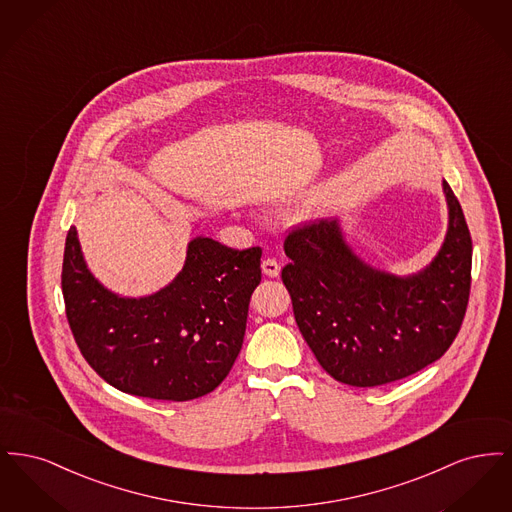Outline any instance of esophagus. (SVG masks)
Wrapping results in <instances>:
<instances>
[{
    "instance_id": "1",
    "label": "esophagus",
    "mask_w": 512,
    "mask_h": 512,
    "mask_svg": "<svg viewBox=\"0 0 512 512\" xmlns=\"http://www.w3.org/2000/svg\"><path fill=\"white\" fill-rule=\"evenodd\" d=\"M261 267H263V272L267 274L268 278L280 276V263L276 259H265Z\"/></svg>"
}]
</instances>
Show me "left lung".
Here are the masks:
<instances>
[{
  "mask_svg": "<svg viewBox=\"0 0 512 512\" xmlns=\"http://www.w3.org/2000/svg\"><path fill=\"white\" fill-rule=\"evenodd\" d=\"M447 232L414 274L372 267L345 240L340 220L292 232L282 280L293 317L320 366L341 384L374 388L432 365L463 324L472 240L459 199L443 180Z\"/></svg>",
  "mask_w": 512,
  "mask_h": 512,
  "instance_id": "8db88e82",
  "label": "left lung"
}]
</instances>
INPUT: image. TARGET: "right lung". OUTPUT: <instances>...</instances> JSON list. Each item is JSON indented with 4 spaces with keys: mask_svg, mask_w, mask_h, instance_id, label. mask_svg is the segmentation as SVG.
Segmentation results:
<instances>
[{
    "mask_svg": "<svg viewBox=\"0 0 512 512\" xmlns=\"http://www.w3.org/2000/svg\"><path fill=\"white\" fill-rule=\"evenodd\" d=\"M261 253L195 236L171 284L124 297L92 274L71 226L61 288L80 353L107 384L130 395L190 401L211 393L242 349Z\"/></svg>",
    "mask_w": 512,
    "mask_h": 512,
    "instance_id": "obj_1",
    "label": "right lung"
}]
</instances>
